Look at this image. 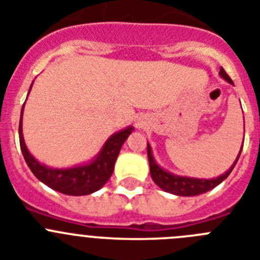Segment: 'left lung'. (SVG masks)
Here are the masks:
<instances>
[{"label":"left lung","instance_id":"obj_1","mask_svg":"<svg viewBox=\"0 0 260 260\" xmlns=\"http://www.w3.org/2000/svg\"><path fill=\"white\" fill-rule=\"evenodd\" d=\"M220 77L224 78L226 82L233 84L229 75L225 73L222 68H220ZM243 144V142H242ZM241 152H242V147H241L240 153H238L236 161L233 162L228 171L225 172L221 176L216 177V178H211V180H206V178H192V177H185V176H177V174L171 173V172L162 169L160 165L156 162L155 157L152 155V148H151L150 143L147 142V155H148V161H150V173L152 177L153 182L162 189L164 191L171 192V194L178 195V197H194V195L204 194V192L210 191L213 187L222 182L226 177L231 174L233 171V168L237 164L238 158H240Z\"/></svg>","mask_w":260,"mask_h":260}]
</instances>
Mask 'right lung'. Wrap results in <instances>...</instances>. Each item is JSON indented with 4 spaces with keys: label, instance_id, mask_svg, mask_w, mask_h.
Instances as JSON below:
<instances>
[{
    "label": "right lung",
    "instance_id": "obj_1",
    "mask_svg": "<svg viewBox=\"0 0 260 260\" xmlns=\"http://www.w3.org/2000/svg\"><path fill=\"white\" fill-rule=\"evenodd\" d=\"M31 87H29V91H31ZM23 109H24V104H23L22 112H20L19 143L23 157L26 160L27 165H28L32 173L35 174L36 178L44 185H47L48 187L62 192V194L74 195V197L92 194V192L102 189L103 186L108 182V180L113 173L114 162L118 157L121 147L134 130L133 126H128V127L110 135L104 146L102 147L100 152L89 162H86L83 165H77V167L58 169V168H50L41 164L29 153L28 148L24 143V138H23Z\"/></svg>",
    "mask_w": 260,
    "mask_h": 260
}]
</instances>
